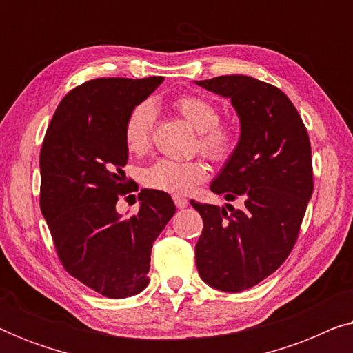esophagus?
<instances>
[{
	"mask_svg": "<svg viewBox=\"0 0 353 353\" xmlns=\"http://www.w3.org/2000/svg\"><path fill=\"white\" fill-rule=\"evenodd\" d=\"M173 202H175V205L178 207V209H185V207L188 205V199L183 196H173Z\"/></svg>",
	"mask_w": 353,
	"mask_h": 353,
	"instance_id": "1",
	"label": "esophagus"
}]
</instances>
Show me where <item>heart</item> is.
Here are the masks:
<instances>
[{
    "label": "heart",
    "instance_id": "b5f03b06",
    "mask_svg": "<svg viewBox=\"0 0 353 353\" xmlns=\"http://www.w3.org/2000/svg\"><path fill=\"white\" fill-rule=\"evenodd\" d=\"M175 108L183 119L199 132L201 151L214 162H226L238 146V133L233 125L219 122V110L210 101L196 94L181 96ZM156 123V108L143 101L130 110L123 125L125 146L132 154H143L151 146L152 130ZM209 176V168L201 159L173 161L157 159L141 170V181L151 190L188 194Z\"/></svg>",
    "mask_w": 353,
    "mask_h": 353
}]
</instances>
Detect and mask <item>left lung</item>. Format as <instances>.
Masks as SVG:
<instances>
[{"instance_id":"8db88e82","label":"left lung","mask_w":353,"mask_h":353,"mask_svg":"<svg viewBox=\"0 0 353 353\" xmlns=\"http://www.w3.org/2000/svg\"><path fill=\"white\" fill-rule=\"evenodd\" d=\"M196 83L230 98L239 115V143L210 190L244 201L241 210L191 201L204 221L197 272L212 288L241 292L276 272L296 244L313 192L310 139L276 86L245 75Z\"/></svg>"}]
</instances>
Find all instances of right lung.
Returning a JSON list of instances; mask_svg holds the SVG:
<instances>
[{"mask_svg":"<svg viewBox=\"0 0 353 353\" xmlns=\"http://www.w3.org/2000/svg\"><path fill=\"white\" fill-rule=\"evenodd\" d=\"M162 81H85L61 101L43 139L40 207L57 257L67 273L110 299L148 286L152 243L176 210L157 190H141L138 214L128 219L115 210L119 197L133 191L123 172L125 120Z\"/></svg>","mask_w":353,"mask_h":353,"instance_id":"obj_1","label":"right lung"}]
</instances>
